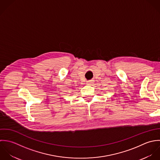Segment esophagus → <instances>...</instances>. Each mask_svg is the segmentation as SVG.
Returning a JSON list of instances; mask_svg holds the SVG:
<instances>
[{"label":"esophagus","instance_id":"1","mask_svg":"<svg viewBox=\"0 0 160 160\" xmlns=\"http://www.w3.org/2000/svg\"><path fill=\"white\" fill-rule=\"evenodd\" d=\"M93 80H89V81H87V84L89 85H92L93 83Z\"/></svg>","mask_w":160,"mask_h":160}]
</instances>
